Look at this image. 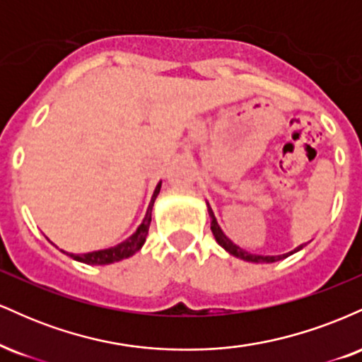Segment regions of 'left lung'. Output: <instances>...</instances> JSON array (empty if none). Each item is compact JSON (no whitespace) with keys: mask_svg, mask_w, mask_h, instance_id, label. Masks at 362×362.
<instances>
[{"mask_svg":"<svg viewBox=\"0 0 362 362\" xmlns=\"http://www.w3.org/2000/svg\"><path fill=\"white\" fill-rule=\"evenodd\" d=\"M207 211H209V218H211V231H213V235H214L216 242H218L219 245H221V247L224 248V250L230 252L231 255L238 257V259H243V260H248V262H276V260L286 259V257H289L291 253L298 252V250H300V248H301V247H298L296 250H294V252L284 253V255H277V257H269V255H267V257H264V255H252V253L245 252V250H242V248H240V247H236V245H235L233 242H231L230 238H226V235L223 233L221 228H219L218 221H216L214 213H213V209H211V206H209V204H207Z\"/></svg>","mask_w":362,"mask_h":362,"instance_id":"1","label":"left lung"}]
</instances>
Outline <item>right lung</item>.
Masks as SVG:
<instances>
[{
    "label": "right lung",
    "mask_w": 362,
    "mask_h": 362,
    "mask_svg": "<svg viewBox=\"0 0 362 362\" xmlns=\"http://www.w3.org/2000/svg\"><path fill=\"white\" fill-rule=\"evenodd\" d=\"M160 187L161 182L156 185L155 194H153L151 204L148 207V213L144 221L141 223V226L136 230L134 235H131L126 242L115 245L112 248H105V250H98V252H90V253H81V255H74V253H68L69 257L78 262H83V264H90V265H103V264H112V262H119L122 259H127V257L134 255L136 252L143 247L144 240H146L148 230H149V223H151V209L153 204H155L156 195L160 194Z\"/></svg>",
    "instance_id": "right-lung-1"
}]
</instances>
